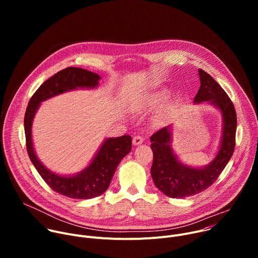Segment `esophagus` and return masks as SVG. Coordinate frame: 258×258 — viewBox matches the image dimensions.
I'll return each mask as SVG.
<instances>
[{"label":"esophagus","instance_id":"esophagus-1","mask_svg":"<svg viewBox=\"0 0 258 258\" xmlns=\"http://www.w3.org/2000/svg\"><path fill=\"white\" fill-rule=\"evenodd\" d=\"M143 141H144V139H143L141 136H135V137H134V139H133V144L137 146V145L142 144V143H143Z\"/></svg>","mask_w":258,"mask_h":258}]
</instances>
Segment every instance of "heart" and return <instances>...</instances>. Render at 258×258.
Here are the masks:
<instances>
[{"label": "heart", "mask_w": 258, "mask_h": 258, "mask_svg": "<svg viewBox=\"0 0 258 258\" xmlns=\"http://www.w3.org/2000/svg\"><path fill=\"white\" fill-rule=\"evenodd\" d=\"M166 98H167L166 91H159V92H156V93L152 94L148 98V101H147V103H148L149 106L154 107V106H157L160 103H162Z\"/></svg>", "instance_id": "heart-1"}]
</instances>
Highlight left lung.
<instances>
[{
  "instance_id": "1",
  "label": "left lung",
  "mask_w": 258,
  "mask_h": 258,
  "mask_svg": "<svg viewBox=\"0 0 258 258\" xmlns=\"http://www.w3.org/2000/svg\"><path fill=\"white\" fill-rule=\"evenodd\" d=\"M200 88L194 102H210L217 106L224 116V134L219 151L213 161L204 168H192L178 162L171 151L170 127H163L151 138L153 164L151 175L155 186L166 196L183 198L198 194L217 179L230 161L236 145L237 114L234 104L224 89L210 75L199 69Z\"/></svg>"
}]
</instances>
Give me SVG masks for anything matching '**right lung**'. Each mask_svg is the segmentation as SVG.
<instances>
[{"label":"right lung","mask_w":258,"mask_h":258,"mask_svg":"<svg viewBox=\"0 0 258 258\" xmlns=\"http://www.w3.org/2000/svg\"><path fill=\"white\" fill-rule=\"evenodd\" d=\"M99 75L79 67H67L47 80L30 98L25 115L24 131L28 156L43 179L55 192L75 199H91L102 195L109 187L120 160L132 150V138L124 135L107 139L92 163L75 176H60L47 169L35 156L31 141V123L40 103L53 96L77 88H95Z\"/></svg>","instance_id":"obj_1"}]
</instances>
